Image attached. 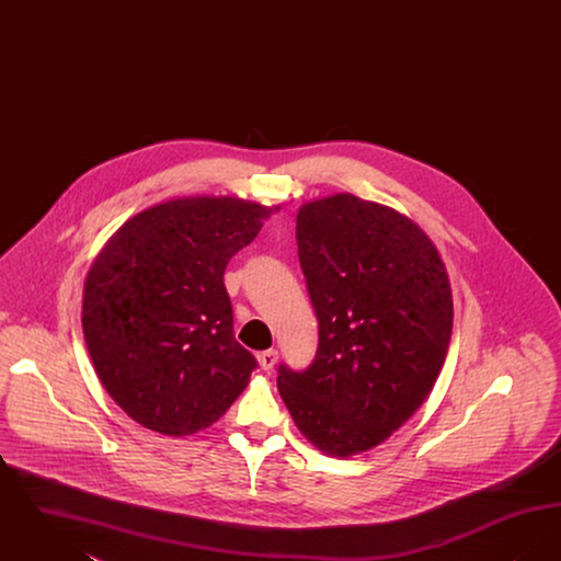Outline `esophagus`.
Segmentation results:
<instances>
[{"instance_id":"1","label":"esophagus","mask_w":561,"mask_h":561,"mask_svg":"<svg viewBox=\"0 0 561 561\" xmlns=\"http://www.w3.org/2000/svg\"><path fill=\"white\" fill-rule=\"evenodd\" d=\"M277 357H279L277 348H267V351L259 353V364H261L263 370H271L277 364Z\"/></svg>"}]
</instances>
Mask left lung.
I'll return each mask as SVG.
<instances>
[{"mask_svg": "<svg viewBox=\"0 0 561 561\" xmlns=\"http://www.w3.org/2000/svg\"><path fill=\"white\" fill-rule=\"evenodd\" d=\"M298 261L320 343L277 389L321 453L382 444L427 400L453 334V290L437 248L408 216L339 193L296 216Z\"/></svg>", "mask_w": 561, "mask_h": 561, "instance_id": "8db88e82", "label": "left lung"}]
</instances>
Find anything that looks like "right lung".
I'll list each match as a JSON object with an SVG mask.
<instances>
[{
  "label": "right lung",
  "mask_w": 561,
  "mask_h": 561,
  "mask_svg": "<svg viewBox=\"0 0 561 561\" xmlns=\"http://www.w3.org/2000/svg\"><path fill=\"white\" fill-rule=\"evenodd\" d=\"M277 208L183 197L126 220L83 284L81 325L113 401L138 425L191 435L216 423L259 366L233 334L222 275Z\"/></svg>",
  "instance_id": "add662e5"
}]
</instances>
